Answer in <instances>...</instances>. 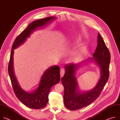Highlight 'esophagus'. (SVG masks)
<instances>
[{
    "mask_svg": "<svg viewBox=\"0 0 120 120\" xmlns=\"http://www.w3.org/2000/svg\"><path fill=\"white\" fill-rule=\"evenodd\" d=\"M64 74V70L63 68H61L60 69V76H61V77H63Z\"/></svg>",
    "mask_w": 120,
    "mask_h": 120,
    "instance_id": "1",
    "label": "esophagus"
}]
</instances>
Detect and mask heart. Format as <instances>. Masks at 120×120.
<instances>
[{
	"label": "heart",
	"instance_id": "b5f03b06",
	"mask_svg": "<svg viewBox=\"0 0 120 120\" xmlns=\"http://www.w3.org/2000/svg\"><path fill=\"white\" fill-rule=\"evenodd\" d=\"M81 54V51L80 50H77L74 53V57L75 58H78Z\"/></svg>",
	"mask_w": 120,
	"mask_h": 120
}]
</instances>
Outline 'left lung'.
Wrapping results in <instances>:
<instances>
[{"label":"left lung","instance_id":"left-lung-1","mask_svg":"<svg viewBox=\"0 0 120 120\" xmlns=\"http://www.w3.org/2000/svg\"><path fill=\"white\" fill-rule=\"evenodd\" d=\"M93 57L86 59L84 62L95 63L100 68V78L94 88L89 91L79 90L75 77L76 72L84 63L67 64L64 66V74L61 79L64 87V102L65 106L70 110H77L91 104L99 97L108 80L110 53L99 33L97 37V47Z\"/></svg>","mask_w":120,"mask_h":120}]
</instances>
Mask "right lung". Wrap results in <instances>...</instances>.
<instances>
[{"mask_svg":"<svg viewBox=\"0 0 120 120\" xmlns=\"http://www.w3.org/2000/svg\"><path fill=\"white\" fill-rule=\"evenodd\" d=\"M56 18L55 17H49L32 22L16 38L12 46L8 71L14 92L18 99L21 102L28 107L34 109H41L47 104L49 92L52 86L58 83L60 79L59 67L52 66L45 70L41 78L38 88L32 92H27L21 88L14 74V50L23 44L34 31L37 29L41 28L49 24Z\"/></svg>","mask_w":120,"mask_h":120,"instance_id":"right-lung-1","label":"right lung"}]
</instances>
